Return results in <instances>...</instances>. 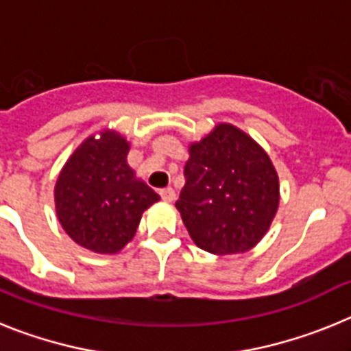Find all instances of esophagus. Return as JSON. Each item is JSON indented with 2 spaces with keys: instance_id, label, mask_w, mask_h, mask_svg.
I'll list each match as a JSON object with an SVG mask.
<instances>
[{
  "instance_id": "obj_1",
  "label": "esophagus",
  "mask_w": 351,
  "mask_h": 351,
  "mask_svg": "<svg viewBox=\"0 0 351 351\" xmlns=\"http://www.w3.org/2000/svg\"><path fill=\"white\" fill-rule=\"evenodd\" d=\"M160 197L165 202H172V200H176V191L172 188H163V190H160Z\"/></svg>"
}]
</instances>
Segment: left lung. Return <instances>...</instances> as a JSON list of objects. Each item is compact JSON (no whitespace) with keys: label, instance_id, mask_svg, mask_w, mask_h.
I'll return each instance as SVG.
<instances>
[{"label":"left lung","instance_id":"left-lung-1","mask_svg":"<svg viewBox=\"0 0 351 351\" xmlns=\"http://www.w3.org/2000/svg\"><path fill=\"white\" fill-rule=\"evenodd\" d=\"M176 207L198 247L214 255L251 250L280 204L271 160L246 133L219 125L190 147Z\"/></svg>","mask_w":351,"mask_h":351}]
</instances>
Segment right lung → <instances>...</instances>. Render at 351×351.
I'll list each match as a JSON object with an SVG mask.
<instances>
[{
	"instance_id": "add662e5",
	"label": "right lung",
	"mask_w": 351,
	"mask_h": 351,
	"mask_svg": "<svg viewBox=\"0 0 351 351\" xmlns=\"http://www.w3.org/2000/svg\"><path fill=\"white\" fill-rule=\"evenodd\" d=\"M128 142L114 132L77 147L56 182V213L77 244L116 253L137 232L142 213L160 200L126 163Z\"/></svg>"
}]
</instances>
